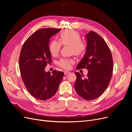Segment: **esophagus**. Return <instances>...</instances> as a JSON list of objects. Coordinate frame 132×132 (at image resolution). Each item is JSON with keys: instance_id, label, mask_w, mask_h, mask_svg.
<instances>
[{"instance_id": "esophagus-1", "label": "esophagus", "mask_w": 132, "mask_h": 132, "mask_svg": "<svg viewBox=\"0 0 132 132\" xmlns=\"http://www.w3.org/2000/svg\"><path fill=\"white\" fill-rule=\"evenodd\" d=\"M64 73L65 75H67L68 74L70 73V72H69V71H64Z\"/></svg>"}]
</instances>
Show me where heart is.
Returning a JSON list of instances; mask_svg holds the SVG:
<instances>
[{
    "instance_id": "heart-1",
    "label": "heart",
    "mask_w": 132,
    "mask_h": 132,
    "mask_svg": "<svg viewBox=\"0 0 132 132\" xmlns=\"http://www.w3.org/2000/svg\"><path fill=\"white\" fill-rule=\"evenodd\" d=\"M59 39L60 42L53 39L49 44V51L53 57L58 54L62 45L69 46L70 53L78 57L81 55L86 50V43L81 40V36L77 31L72 30L63 31L59 35ZM73 63V59L65 58L60 59L57 63L59 67L65 69H69Z\"/></svg>"
}]
</instances>
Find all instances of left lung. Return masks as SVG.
<instances>
[{
  "instance_id": "8db88e82",
  "label": "left lung",
  "mask_w": 132,
  "mask_h": 132,
  "mask_svg": "<svg viewBox=\"0 0 132 132\" xmlns=\"http://www.w3.org/2000/svg\"><path fill=\"white\" fill-rule=\"evenodd\" d=\"M87 47L84 57L77 69L86 68V77L75 72L74 84L76 92L86 100H93L103 94L109 86L112 75L113 58L106 42L95 32L90 31L86 36Z\"/></svg>"
}]
</instances>
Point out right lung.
<instances>
[{
  "instance_id": "right-lung-1",
  "label": "right lung",
  "mask_w": 132,
  "mask_h": 132,
  "mask_svg": "<svg viewBox=\"0 0 132 132\" xmlns=\"http://www.w3.org/2000/svg\"><path fill=\"white\" fill-rule=\"evenodd\" d=\"M61 29L45 28L36 31L27 39L19 57V68L22 80L31 96L46 101L56 93L63 79L62 71L46 72L47 63L52 62L48 49L50 38Z\"/></svg>"
}]
</instances>
